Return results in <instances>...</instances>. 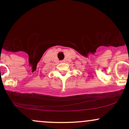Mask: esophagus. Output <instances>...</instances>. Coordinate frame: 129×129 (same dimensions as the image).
<instances>
[{
    "instance_id": "obj_1",
    "label": "esophagus",
    "mask_w": 129,
    "mask_h": 129,
    "mask_svg": "<svg viewBox=\"0 0 129 129\" xmlns=\"http://www.w3.org/2000/svg\"><path fill=\"white\" fill-rule=\"evenodd\" d=\"M60 62H63V60H62V61H60Z\"/></svg>"
}]
</instances>
